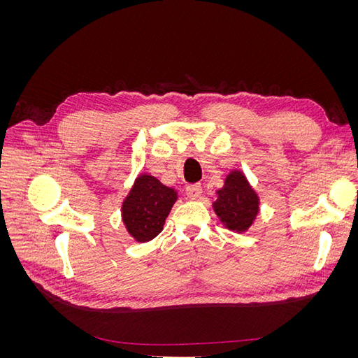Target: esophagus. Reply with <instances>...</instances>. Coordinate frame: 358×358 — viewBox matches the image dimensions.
I'll return each mask as SVG.
<instances>
[{
    "mask_svg": "<svg viewBox=\"0 0 358 358\" xmlns=\"http://www.w3.org/2000/svg\"><path fill=\"white\" fill-rule=\"evenodd\" d=\"M185 191H187L188 199L196 200L201 196V185H200V183H189V185H187Z\"/></svg>",
    "mask_w": 358,
    "mask_h": 358,
    "instance_id": "esophagus-1",
    "label": "esophagus"
}]
</instances>
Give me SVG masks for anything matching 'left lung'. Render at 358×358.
Instances as JSON below:
<instances>
[{
	"label": "left lung",
	"mask_w": 358,
	"mask_h": 358,
	"mask_svg": "<svg viewBox=\"0 0 358 358\" xmlns=\"http://www.w3.org/2000/svg\"><path fill=\"white\" fill-rule=\"evenodd\" d=\"M212 209L227 230L246 233L259 213V196L249 183L245 173L233 169L224 179L222 188L216 189Z\"/></svg>",
	"instance_id": "8db88e82"
}]
</instances>
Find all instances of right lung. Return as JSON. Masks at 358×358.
<instances>
[{
  "instance_id": "add662e5",
  "label": "right lung",
  "mask_w": 358,
  "mask_h": 358,
  "mask_svg": "<svg viewBox=\"0 0 358 358\" xmlns=\"http://www.w3.org/2000/svg\"><path fill=\"white\" fill-rule=\"evenodd\" d=\"M176 201L175 188L166 187L149 173H140L121 204V220L127 233L138 243L155 239Z\"/></svg>"
}]
</instances>
